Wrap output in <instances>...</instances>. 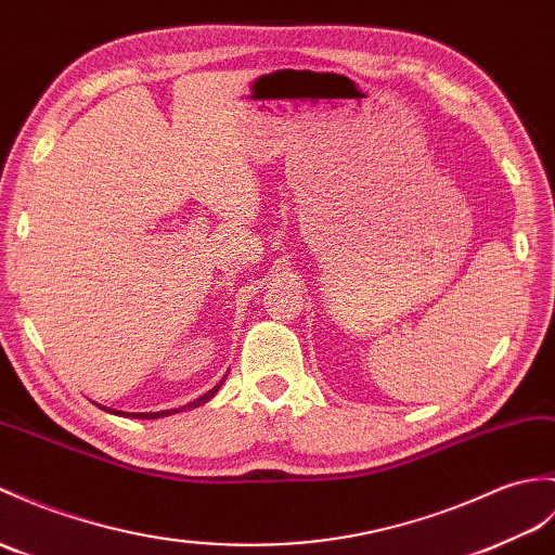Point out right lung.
I'll use <instances>...</instances> for the list:
<instances>
[{
	"mask_svg": "<svg viewBox=\"0 0 555 555\" xmlns=\"http://www.w3.org/2000/svg\"><path fill=\"white\" fill-rule=\"evenodd\" d=\"M227 378V376H224ZM224 378L219 380L212 390H208L205 392L203 397H198V399H193L191 404H184L182 409H167V411H151V414H125V411H115V409H106V411H111V414H118V416H130V418H160V416H170V414H179V411H184V409H196V406H201V404H205V402H210V399L217 395V390L222 388V383H224Z\"/></svg>",
	"mask_w": 555,
	"mask_h": 555,
	"instance_id": "right-lung-1",
	"label": "right lung"
}]
</instances>
